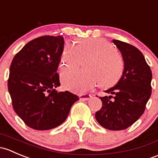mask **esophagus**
<instances>
[{
    "label": "esophagus",
    "instance_id": "esophagus-1",
    "mask_svg": "<svg viewBox=\"0 0 158 158\" xmlns=\"http://www.w3.org/2000/svg\"><path fill=\"white\" fill-rule=\"evenodd\" d=\"M79 97L82 100H88L91 98V95L90 94H81L79 95Z\"/></svg>",
    "mask_w": 158,
    "mask_h": 158
}]
</instances>
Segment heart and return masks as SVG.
Listing matches in <instances>:
<instances>
[{"mask_svg": "<svg viewBox=\"0 0 158 158\" xmlns=\"http://www.w3.org/2000/svg\"><path fill=\"white\" fill-rule=\"evenodd\" d=\"M86 60H89L85 66L87 71L61 73V82L66 89L84 93L97 84L110 88L119 81L124 72L123 56L113 44L102 38L79 40L77 45L66 43L60 61L61 69H76Z\"/></svg>", "mask_w": 158, "mask_h": 158, "instance_id": "1", "label": "heart"}]
</instances>
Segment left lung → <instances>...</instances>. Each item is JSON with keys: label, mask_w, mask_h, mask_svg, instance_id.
<instances>
[{"label": "left lung", "mask_w": 158, "mask_h": 158, "mask_svg": "<svg viewBox=\"0 0 158 158\" xmlns=\"http://www.w3.org/2000/svg\"><path fill=\"white\" fill-rule=\"evenodd\" d=\"M124 59V72L118 83L100 97L102 107L95 114L99 124L113 131L126 129L141 116L152 94V70L139 49L113 40Z\"/></svg>", "instance_id": "8db88e82"}]
</instances>
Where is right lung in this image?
I'll return each instance as SVG.
<instances>
[{
    "label": "right lung",
    "mask_w": 158,
    "mask_h": 158,
    "mask_svg": "<svg viewBox=\"0 0 158 158\" xmlns=\"http://www.w3.org/2000/svg\"><path fill=\"white\" fill-rule=\"evenodd\" d=\"M63 49L61 35H44L29 42L11 62L7 86L13 108L31 128L60 126L79 100L69 91L55 89L60 86L57 70Z\"/></svg>",
    "instance_id": "obj_1"
}]
</instances>
